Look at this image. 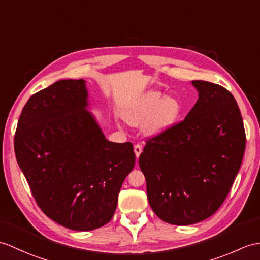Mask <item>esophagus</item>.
Returning <instances> with one entry per match:
<instances>
[{
  "label": "esophagus",
  "mask_w": 260,
  "mask_h": 260,
  "mask_svg": "<svg viewBox=\"0 0 260 260\" xmlns=\"http://www.w3.org/2000/svg\"><path fill=\"white\" fill-rule=\"evenodd\" d=\"M142 150H143V148H142L141 145H135V146H134V152H135V155H136V158L140 157Z\"/></svg>",
  "instance_id": "obj_1"
}]
</instances>
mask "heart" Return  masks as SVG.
I'll use <instances>...</instances> for the list:
<instances>
[{
    "instance_id": "obj_1",
    "label": "heart",
    "mask_w": 260,
    "mask_h": 260,
    "mask_svg": "<svg viewBox=\"0 0 260 260\" xmlns=\"http://www.w3.org/2000/svg\"><path fill=\"white\" fill-rule=\"evenodd\" d=\"M183 108L177 96L148 90L132 100L124 107L122 116L131 126H142L143 134L153 138L170 132L178 123Z\"/></svg>"
}]
</instances>
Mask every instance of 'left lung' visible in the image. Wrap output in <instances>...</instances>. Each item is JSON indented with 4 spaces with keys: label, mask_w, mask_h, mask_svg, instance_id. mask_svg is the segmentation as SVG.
Listing matches in <instances>:
<instances>
[{
    "label": "left lung",
    "mask_w": 260,
    "mask_h": 260,
    "mask_svg": "<svg viewBox=\"0 0 260 260\" xmlns=\"http://www.w3.org/2000/svg\"><path fill=\"white\" fill-rule=\"evenodd\" d=\"M198 100L186 118L147 141L138 159L154 213L187 226L208 218L227 197L244 157L246 135L231 92L191 81Z\"/></svg>",
    "instance_id": "left-lung-1"
}]
</instances>
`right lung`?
I'll list each match as a JSON object with an SVG mask.
<instances>
[{
  "label": "right lung",
  "instance_id": "obj_1",
  "mask_svg": "<svg viewBox=\"0 0 260 260\" xmlns=\"http://www.w3.org/2000/svg\"><path fill=\"white\" fill-rule=\"evenodd\" d=\"M89 108L85 81L55 82L27 101L14 138L17 164L40 208L78 232L112 219L135 165L132 143L107 141Z\"/></svg>",
  "mask_w": 260,
  "mask_h": 260
}]
</instances>
